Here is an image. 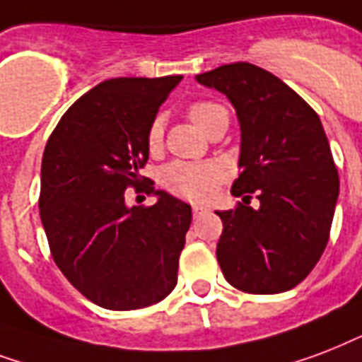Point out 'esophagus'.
Returning a JSON list of instances; mask_svg holds the SVG:
<instances>
[{
  "label": "esophagus",
  "mask_w": 362,
  "mask_h": 362,
  "mask_svg": "<svg viewBox=\"0 0 362 362\" xmlns=\"http://www.w3.org/2000/svg\"><path fill=\"white\" fill-rule=\"evenodd\" d=\"M206 211H207L206 207H202V206L192 207V215H194V217H198V215H202V213H206Z\"/></svg>",
  "instance_id": "obj_1"
}]
</instances>
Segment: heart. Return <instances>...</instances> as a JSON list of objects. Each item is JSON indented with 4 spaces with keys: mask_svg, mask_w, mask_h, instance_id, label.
Masks as SVG:
<instances>
[{
    "mask_svg": "<svg viewBox=\"0 0 362 362\" xmlns=\"http://www.w3.org/2000/svg\"><path fill=\"white\" fill-rule=\"evenodd\" d=\"M226 115V109L219 103L196 102L189 107V117L202 132L211 124L213 120ZM164 126L160 119H155L147 128V145L156 149L162 143ZM219 168L207 162H172L160 173L162 185L175 194L189 198V200H207L215 192L219 183Z\"/></svg>",
    "mask_w": 362,
    "mask_h": 362,
    "instance_id": "b5f03b06",
    "label": "heart"
}]
</instances>
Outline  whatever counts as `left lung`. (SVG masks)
Instances as JSON below:
<instances>
[{
  "label": "left lung",
  "instance_id": "8db88e82",
  "mask_svg": "<svg viewBox=\"0 0 362 362\" xmlns=\"http://www.w3.org/2000/svg\"><path fill=\"white\" fill-rule=\"evenodd\" d=\"M225 94L240 122L236 209L223 221L217 260L232 287L276 295L304 279L329 242L340 192L329 139L317 113L276 75L238 62L196 75ZM245 192H257L259 207Z\"/></svg>",
  "mask_w": 362,
  "mask_h": 362
}]
</instances>
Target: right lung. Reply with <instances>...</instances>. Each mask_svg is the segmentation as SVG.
<instances>
[{
	"instance_id": "right-lung-1",
	"label": "right lung",
	"mask_w": 362,
	"mask_h": 362,
	"mask_svg": "<svg viewBox=\"0 0 362 362\" xmlns=\"http://www.w3.org/2000/svg\"><path fill=\"white\" fill-rule=\"evenodd\" d=\"M181 75L119 77L81 96L62 117L41 162L39 215L56 266L98 306H153L177 285L189 204L149 189L151 207L128 206L149 160L147 128Z\"/></svg>"
}]
</instances>
